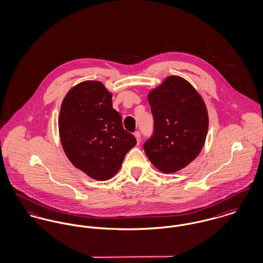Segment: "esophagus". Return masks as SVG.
Listing matches in <instances>:
<instances>
[{
	"instance_id": "esophagus-1",
	"label": "esophagus",
	"mask_w": 263,
	"mask_h": 263,
	"mask_svg": "<svg viewBox=\"0 0 263 263\" xmlns=\"http://www.w3.org/2000/svg\"><path fill=\"white\" fill-rule=\"evenodd\" d=\"M134 135H135V137H136L137 143L139 144V143H141V134H140V132H136Z\"/></svg>"
}]
</instances>
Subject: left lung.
<instances>
[{"label": "left lung", "mask_w": 263, "mask_h": 263, "mask_svg": "<svg viewBox=\"0 0 263 263\" xmlns=\"http://www.w3.org/2000/svg\"><path fill=\"white\" fill-rule=\"evenodd\" d=\"M147 100L155 120L154 136L143 144L151 163L166 174L187 167L201 153L209 118L205 101L191 83L171 75L153 88Z\"/></svg>", "instance_id": "1"}]
</instances>
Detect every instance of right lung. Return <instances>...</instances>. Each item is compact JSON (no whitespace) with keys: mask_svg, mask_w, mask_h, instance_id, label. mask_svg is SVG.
I'll use <instances>...</instances> for the list:
<instances>
[{"mask_svg":"<svg viewBox=\"0 0 263 263\" xmlns=\"http://www.w3.org/2000/svg\"><path fill=\"white\" fill-rule=\"evenodd\" d=\"M112 93L100 81L74 85L61 103L58 128L63 151L72 165L96 181L111 179L136 138L123 129L112 108Z\"/></svg>","mask_w":263,"mask_h":263,"instance_id":"obj_1","label":"right lung"}]
</instances>
